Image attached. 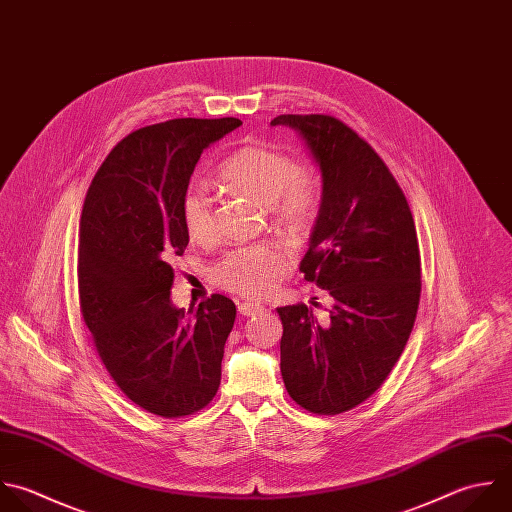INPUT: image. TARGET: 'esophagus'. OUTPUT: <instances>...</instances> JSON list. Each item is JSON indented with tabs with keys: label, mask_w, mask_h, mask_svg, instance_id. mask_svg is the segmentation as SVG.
I'll list each match as a JSON object with an SVG mask.
<instances>
[{
	"label": "esophagus",
	"mask_w": 512,
	"mask_h": 512,
	"mask_svg": "<svg viewBox=\"0 0 512 512\" xmlns=\"http://www.w3.org/2000/svg\"><path fill=\"white\" fill-rule=\"evenodd\" d=\"M261 311H263V305H259V303H249V301L239 303V315H243V317H253Z\"/></svg>",
	"instance_id": "34e87169"
}]
</instances>
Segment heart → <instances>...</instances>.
I'll use <instances>...</instances> for the list:
<instances>
[{
  "mask_svg": "<svg viewBox=\"0 0 512 512\" xmlns=\"http://www.w3.org/2000/svg\"><path fill=\"white\" fill-rule=\"evenodd\" d=\"M217 179L229 193L271 207L275 225L289 235L305 233L321 199L317 173L267 145L239 147L219 165ZM181 219L191 241L215 239L213 201L199 185H191L183 193ZM291 263V255L279 247H243L227 253L215 265L213 279L231 293L265 297L291 271Z\"/></svg>",
  "mask_w": 512,
  "mask_h": 512,
  "instance_id": "1",
  "label": "heart"
}]
</instances>
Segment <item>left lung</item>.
Instances as JSON below:
<instances>
[{"label": "left lung", "instance_id": "1", "mask_svg": "<svg viewBox=\"0 0 512 512\" xmlns=\"http://www.w3.org/2000/svg\"><path fill=\"white\" fill-rule=\"evenodd\" d=\"M271 125L293 127L321 169V207L299 269L333 297L323 319L303 303L277 309L281 375L297 405L339 415L383 385L409 341L421 299L417 229L385 161L343 121L279 115Z\"/></svg>", "mask_w": 512, "mask_h": 512}]
</instances>
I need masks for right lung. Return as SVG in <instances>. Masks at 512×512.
Returning a JSON list of instances; mask_svg holds the SVG:
<instances>
[{"instance_id":"obj_1","label":"right lung","mask_w":512,"mask_h":512,"mask_svg":"<svg viewBox=\"0 0 512 512\" xmlns=\"http://www.w3.org/2000/svg\"><path fill=\"white\" fill-rule=\"evenodd\" d=\"M241 121L169 119L129 133L97 169L79 221V307L107 373L147 413L177 419L207 407L221 383L235 303L211 295L173 307V261L189 237L181 199L211 143Z\"/></svg>"}]
</instances>
